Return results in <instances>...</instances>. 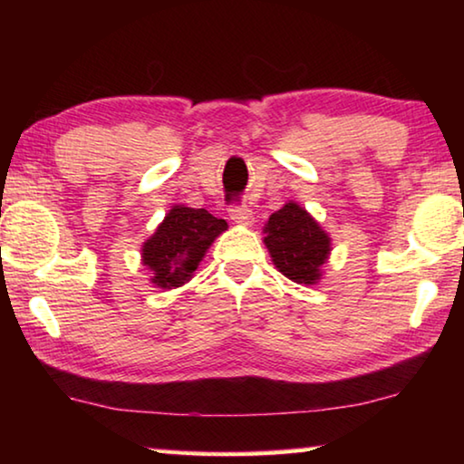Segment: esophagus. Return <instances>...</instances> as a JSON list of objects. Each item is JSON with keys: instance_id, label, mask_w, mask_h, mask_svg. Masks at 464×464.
Wrapping results in <instances>:
<instances>
[{"instance_id": "obj_1", "label": "esophagus", "mask_w": 464, "mask_h": 464, "mask_svg": "<svg viewBox=\"0 0 464 464\" xmlns=\"http://www.w3.org/2000/svg\"><path fill=\"white\" fill-rule=\"evenodd\" d=\"M229 217L233 218L235 223H243V225H251L254 223V213H251V208L247 207H231L229 208Z\"/></svg>"}]
</instances>
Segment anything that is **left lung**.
<instances>
[{"instance_id":"8db88e82","label":"left lung","mask_w":464,"mask_h":464,"mask_svg":"<svg viewBox=\"0 0 464 464\" xmlns=\"http://www.w3.org/2000/svg\"><path fill=\"white\" fill-rule=\"evenodd\" d=\"M264 233L276 268L298 285H315L329 256V237L307 210L295 202L285 204L268 218Z\"/></svg>"}]
</instances>
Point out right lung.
<instances>
[{
    "label": "right lung",
    "mask_w": 464,
    "mask_h": 464,
    "mask_svg": "<svg viewBox=\"0 0 464 464\" xmlns=\"http://www.w3.org/2000/svg\"><path fill=\"white\" fill-rule=\"evenodd\" d=\"M225 229V218L204 208H171L143 246V264L153 272V285L176 288L190 280L210 243Z\"/></svg>",
    "instance_id": "right-lung-1"
}]
</instances>
